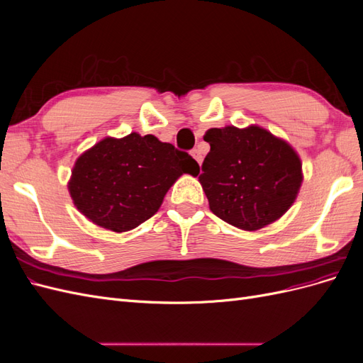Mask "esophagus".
Segmentation results:
<instances>
[{
    "label": "esophagus",
    "mask_w": 363,
    "mask_h": 363,
    "mask_svg": "<svg viewBox=\"0 0 363 363\" xmlns=\"http://www.w3.org/2000/svg\"><path fill=\"white\" fill-rule=\"evenodd\" d=\"M191 155H192V157L196 160V162H199L200 164H201V162H203V155H201V152L199 151V150H192V152H191Z\"/></svg>",
    "instance_id": "esophagus-1"
}]
</instances>
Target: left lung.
<instances>
[{
  "instance_id": "left-lung-1",
  "label": "left lung",
  "mask_w": 363,
  "mask_h": 363,
  "mask_svg": "<svg viewBox=\"0 0 363 363\" xmlns=\"http://www.w3.org/2000/svg\"><path fill=\"white\" fill-rule=\"evenodd\" d=\"M204 140L211 151L199 180L218 218L255 232L288 212L300 192L303 169L286 140L259 125L211 128Z\"/></svg>"
}]
</instances>
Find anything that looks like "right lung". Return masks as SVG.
I'll return each mask as SVG.
<instances>
[{
  "instance_id": "1",
  "label": "right lung",
  "mask_w": 363,
  "mask_h": 363,
  "mask_svg": "<svg viewBox=\"0 0 363 363\" xmlns=\"http://www.w3.org/2000/svg\"><path fill=\"white\" fill-rule=\"evenodd\" d=\"M199 172V163L188 152L133 131L124 138L107 136L80 155L68 191L89 221L123 233L159 211L180 175Z\"/></svg>"
}]
</instances>
